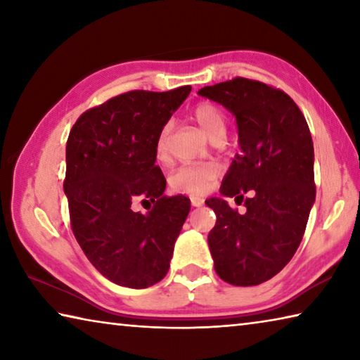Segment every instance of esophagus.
Returning a JSON list of instances; mask_svg holds the SVG:
<instances>
[{
    "mask_svg": "<svg viewBox=\"0 0 360 360\" xmlns=\"http://www.w3.org/2000/svg\"><path fill=\"white\" fill-rule=\"evenodd\" d=\"M191 203H192V206H195V208H198V206H202L205 203V200L202 197H198V195H192Z\"/></svg>",
    "mask_w": 360,
    "mask_h": 360,
    "instance_id": "34e87169",
    "label": "esophagus"
}]
</instances>
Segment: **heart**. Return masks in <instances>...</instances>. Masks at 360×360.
Listing matches in <instances>:
<instances>
[{
	"mask_svg": "<svg viewBox=\"0 0 360 360\" xmlns=\"http://www.w3.org/2000/svg\"><path fill=\"white\" fill-rule=\"evenodd\" d=\"M191 115L211 141L224 139L227 133V117L214 103H197ZM155 157L160 162H165L168 158V127H163L155 139ZM219 176H221V167L214 162L188 163V165L179 167L169 176V186L174 192L202 195L211 191Z\"/></svg>",
	"mask_w": 360,
	"mask_h": 360,
	"instance_id": "1",
	"label": "heart"
}]
</instances>
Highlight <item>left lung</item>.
Instances as JSON below:
<instances>
[{
	"label": "left lung",
	"mask_w": 360,
	"mask_h": 360,
	"mask_svg": "<svg viewBox=\"0 0 360 360\" xmlns=\"http://www.w3.org/2000/svg\"><path fill=\"white\" fill-rule=\"evenodd\" d=\"M198 94L235 114L241 146L221 193L245 200V212L224 198L206 200L217 217L208 235L214 270L229 284L257 285L302 243L316 198L311 133L295 101L273 85L233 77Z\"/></svg>",
	"instance_id": "obj_1"
}]
</instances>
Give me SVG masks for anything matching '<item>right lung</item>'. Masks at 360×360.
I'll return each mask as SVG.
<instances>
[{
	"mask_svg": "<svg viewBox=\"0 0 360 360\" xmlns=\"http://www.w3.org/2000/svg\"><path fill=\"white\" fill-rule=\"evenodd\" d=\"M191 85L131 90L81 114L66 141L70 222L96 270L124 288L146 289L165 278L191 200L163 195L167 179L155 165V139L191 94ZM139 198L155 203L135 213Z\"/></svg>",
	"mask_w": 360,
	"mask_h": 360,
	"instance_id": "obj_1",
	"label": "right lung"
}]
</instances>
